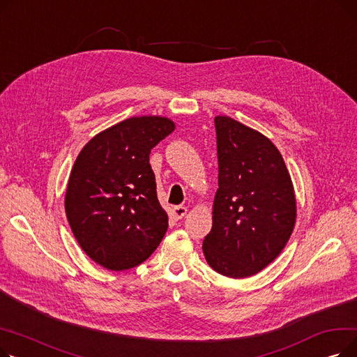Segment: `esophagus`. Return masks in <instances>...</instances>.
Wrapping results in <instances>:
<instances>
[{"mask_svg": "<svg viewBox=\"0 0 357 357\" xmlns=\"http://www.w3.org/2000/svg\"><path fill=\"white\" fill-rule=\"evenodd\" d=\"M186 211H188V210H186V207H183V205H178V207H175V208L172 210L175 218H178V220H181L182 217H185Z\"/></svg>", "mask_w": 357, "mask_h": 357, "instance_id": "1", "label": "esophagus"}]
</instances>
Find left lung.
Wrapping results in <instances>:
<instances>
[{
  "mask_svg": "<svg viewBox=\"0 0 357 357\" xmlns=\"http://www.w3.org/2000/svg\"><path fill=\"white\" fill-rule=\"evenodd\" d=\"M218 190L202 241L208 265L229 278L265 269L288 243L296 217L291 176L275 144L230 117L214 119Z\"/></svg>",
  "mask_w": 357,
  "mask_h": 357,
  "instance_id": "left-lung-1",
  "label": "left lung"
}]
</instances>
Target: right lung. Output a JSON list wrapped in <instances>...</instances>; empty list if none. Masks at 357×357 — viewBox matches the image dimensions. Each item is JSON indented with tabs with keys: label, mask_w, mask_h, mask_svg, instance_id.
<instances>
[{
	"label": "right lung",
	"mask_w": 357,
	"mask_h": 357,
	"mask_svg": "<svg viewBox=\"0 0 357 357\" xmlns=\"http://www.w3.org/2000/svg\"><path fill=\"white\" fill-rule=\"evenodd\" d=\"M175 130L165 117H131L91 139L75 160L65 210L82 250L109 271L152 255L167 230L149 155Z\"/></svg>",
	"instance_id": "right-lung-1"
}]
</instances>
